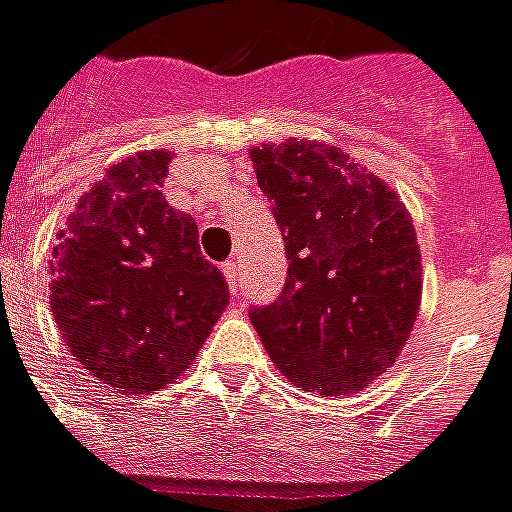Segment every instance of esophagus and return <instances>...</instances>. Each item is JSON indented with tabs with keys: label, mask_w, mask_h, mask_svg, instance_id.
Returning <instances> with one entry per match:
<instances>
[{
	"label": "esophagus",
	"mask_w": 512,
	"mask_h": 512,
	"mask_svg": "<svg viewBox=\"0 0 512 512\" xmlns=\"http://www.w3.org/2000/svg\"><path fill=\"white\" fill-rule=\"evenodd\" d=\"M221 272H224V277H227L232 296H237V261L235 259L224 261V264H221Z\"/></svg>",
	"instance_id": "1"
}]
</instances>
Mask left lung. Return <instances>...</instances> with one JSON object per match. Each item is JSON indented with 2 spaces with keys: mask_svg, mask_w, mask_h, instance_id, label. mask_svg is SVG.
<instances>
[{
  "mask_svg": "<svg viewBox=\"0 0 512 512\" xmlns=\"http://www.w3.org/2000/svg\"><path fill=\"white\" fill-rule=\"evenodd\" d=\"M272 200L288 277L251 323L277 371L307 392L342 398L390 371L422 304L411 213L390 184L326 141L251 149Z\"/></svg>",
  "mask_w": 512,
  "mask_h": 512,
  "instance_id": "1",
  "label": "left lung"
}]
</instances>
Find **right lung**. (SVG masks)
<instances>
[{"label":"right lung","instance_id":"1","mask_svg":"<svg viewBox=\"0 0 512 512\" xmlns=\"http://www.w3.org/2000/svg\"><path fill=\"white\" fill-rule=\"evenodd\" d=\"M170 152L125 157L79 197L50 261V310L90 376L162 390L192 366L229 304L197 224L162 197Z\"/></svg>","mask_w":512,"mask_h":512}]
</instances>
